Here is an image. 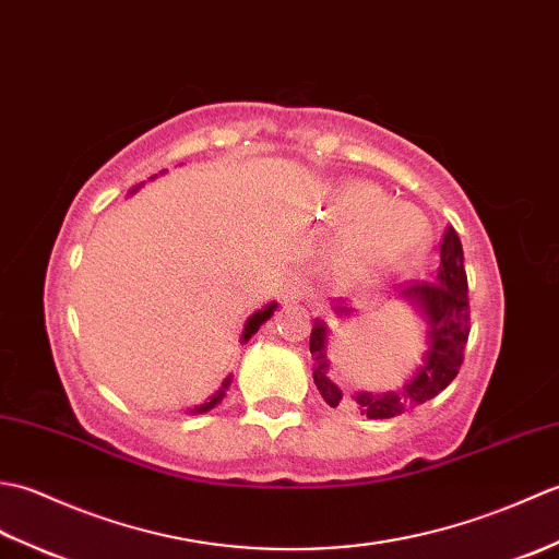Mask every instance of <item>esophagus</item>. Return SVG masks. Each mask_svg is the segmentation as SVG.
Wrapping results in <instances>:
<instances>
[{
  "label": "esophagus",
  "instance_id": "34e87169",
  "mask_svg": "<svg viewBox=\"0 0 559 559\" xmlns=\"http://www.w3.org/2000/svg\"><path fill=\"white\" fill-rule=\"evenodd\" d=\"M312 283L307 281L302 273H290V276L281 283V300L283 302H302L310 298Z\"/></svg>",
  "mask_w": 559,
  "mask_h": 559
}]
</instances>
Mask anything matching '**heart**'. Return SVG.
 <instances>
[{
    "label": "heart",
    "instance_id": "b5f03b06",
    "mask_svg": "<svg viewBox=\"0 0 559 559\" xmlns=\"http://www.w3.org/2000/svg\"><path fill=\"white\" fill-rule=\"evenodd\" d=\"M331 209L353 223L338 245V257L358 271H386L418 259L430 245V223L418 209L384 201L367 182H343L331 194Z\"/></svg>",
    "mask_w": 559,
    "mask_h": 559
}]
</instances>
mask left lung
I'll list each match as a JSON object with an SVG mask.
<instances>
[{
    "mask_svg": "<svg viewBox=\"0 0 559 559\" xmlns=\"http://www.w3.org/2000/svg\"><path fill=\"white\" fill-rule=\"evenodd\" d=\"M399 298L408 302L425 324V350L413 374L396 389L372 394L355 391L343 394L331 379L329 360V326L324 319H314L310 334V353L314 358V384L331 408L348 406L372 420L396 418L420 403L435 399L456 377L463 362V346L468 341V281L463 269V247L454 228H447L439 247V269L435 281H411L399 288ZM334 312L346 322L355 307L348 300H334Z\"/></svg>",
    "mask_w": 559,
    "mask_h": 559,
    "instance_id": "obj_1",
    "label": "left lung"
}]
</instances>
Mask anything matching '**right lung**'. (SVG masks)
Masks as SVG:
<instances>
[{"instance_id": "1", "label": "right lung", "mask_w": 559, "mask_h": 559, "mask_svg": "<svg viewBox=\"0 0 559 559\" xmlns=\"http://www.w3.org/2000/svg\"><path fill=\"white\" fill-rule=\"evenodd\" d=\"M163 175V173H160ZM153 177H158V175H153ZM153 177H148V180H153ZM141 187H144V182H141V185H136L134 189H132V192H129V197H132L134 192H139V189ZM276 307H278V302H269V305H264V307H261V310H257L252 317H249L247 319V322H245V329H242V336H240V343H247L249 338H252L254 334H257V331H259V326L261 324H264L266 322V319H271V314L273 312H276ZM230 384H233V374H228V377H225L223 379V384L216 389V391H213V394L204 401V403H201V406H194L192 411H189V413H192V415H197V413H209L211 408H216L218 406V403L223 401V396H225V391H228L230 389Z\"/></svg>"}]
</instances>
